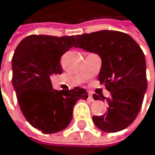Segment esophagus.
<instances>
[{
	"label": "esophagus",
	"mask_w": 155,
	"mask_h": 155,
	"mask_svg": "<svg viewBox=\"0 0 155 155\" xmlns=\"http://www.w3.org/2000/svg\"><path fill=\"white\" fill-rule=\"evenodd\" d=\"M87 101H90V103H93V101H94V99H93V97H92V95H91V94H88Z\"/></svg>",
	"instance_id": "1"
}]
</instances>
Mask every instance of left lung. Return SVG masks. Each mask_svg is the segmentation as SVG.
I'll use <instances>...</instances> for the list:
<instances>
[{"label":"left lung","mask_w":155,"mask_h":155,"mask_svg":"<svg viewBox=\"0 0 155 155\" xmlns=\"http://www.w3.org/2000/svg\"><path fill=\"white\" fill-rule=\"evenodd\" d=\"M77 38L75 48L101 57V67L98 78L111 94L106 99L107 113L93 116V122L106 133L124 130L136 120L147 90L143 51L129 35L117 31L101 30ZM93 99L101 98L94 94Z\"/></svg>","instance_id":"left-lung-1"}]
</instances>
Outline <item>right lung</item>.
Returning a JSON list of instances; mask_svg holds the SVG:
<instances>
[{
    "mask_svg": "<svg viewBox=\"0 0 155 155\" xmlns=\"http://www.w3.org/2000/svg\"><path fill=\"white\" fill-rule=\"evenodd\" d=\"M76 38L32 35L20 41L12 58V84L20 110L27 121L44 134L66 129L77 101L88 97L84 88L58 91L51 82L52 75L62 73L60 58Z\"/></svg>",
    "mask_w": 155,
    "mask_h": 155,
    "instance_id": "obj_1",
    "label": "right lung"
}]
</instances>
